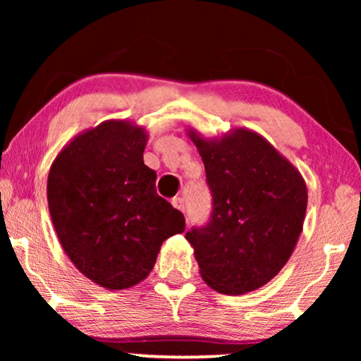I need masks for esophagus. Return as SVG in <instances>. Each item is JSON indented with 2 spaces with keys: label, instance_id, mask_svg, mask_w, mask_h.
Masks as SVG:
<instances>
[{
  "label": "esophagus",
  "instance_id": "1",
  "mask_svg": "<svg viewBox=\"0 0 361 361\" xmlns=\"http://www.w3.org/2000/svg\"><path fill=\"white\" fill-rule=\"evenodd\" d=\"M172 205L176 207L177 210H180V212H184V199H182V197H174V199H172Z\"/></svg>",
  "mask_w": 361,
  "mask_h": 361
}]
</instances>
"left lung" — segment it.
Instances as JSON below:
<instances>
[{
	"label": "left lung",
	"mask_w": 361,
	"mask_h": 361,
	"mask_svg": "<svg viewBox=\"0 0 361 361\" xmlns=\"http://www.w3.org/2000/svg\"><path fill=\"white\" fill-rule=\"evenodd\" d=\"M187 136L204 161L214 197L210 221L187 231L202 279L220 294L240 295L278 276L302 233L307 185L300 172L248 128Z\"/></svg>",
	"instance_id": "left-lung-1"
}]
</instances>
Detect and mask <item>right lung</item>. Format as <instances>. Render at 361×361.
<instances>
[{"instance_id":"1","label":"right lung","mask_w":361,"mask_h":361,"mask_svg":"<svg viewBox=\"0 0 361 361\" xmlns=\"http://www.w3.org/2000/svg\"><path fill=\"white\" fill-rule=\"evenodd\" d=\"M147 136L130 120H106L68 141L49 171L57 238L73 266L108 290L146 279L164 240L185 228L142 161Z\"/></svg>"}]
</instances>
